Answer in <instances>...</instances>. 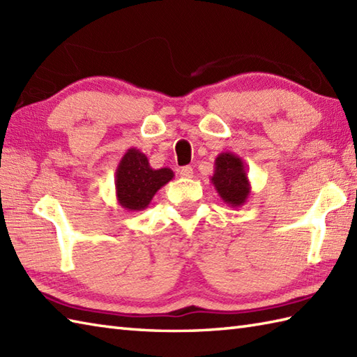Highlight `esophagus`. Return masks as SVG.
I'll list each match as a JSON object with an SVG mask.
<instances>
[{
    "label": "esophagus",
    "instance_id": "34e87169",
    "mask_svg": "<svg viewBox=\"0 0 357 357\" xmlns=\"http://www.w3.org/2000/svg\"><path fill=\"white\" fill-rule=\"evenodd\" d=\"M179 174H181V178H192L193 176V169L190 165H185L179 170Z\"/></svg>",
    "mask_w": 357,
    "mask_h": 357
}]
</instances>
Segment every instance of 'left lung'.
<instances>
[{"label":"left lung","mask_w":357,"mask_h":357,"mask_svg":"<svg viewBox=\"0 0 357 357\" xmlns=\"http://www.w3.org/2000/svg\"><path fill=\"white\" fill-rule=\"evenodd\" d=\"M218 195L230 207H241L247 202L252 185L245 172V164L242 158L224 151L215 159V173L210 176Z\"/></svg>","instance_id":"obj_1"}]
</instances>
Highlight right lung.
Returning a JSON list of instances; mask_svg holds the SVG:
<instances>
[{
  "mask_svg": "<svg viewBox=\"0 0 357 357\" xmlns=\"http://www.w3.org/2000/svg\"><path fill=\"white\" fill-rule=\"evenodd\" d=\"M172 169H151L149 158L138 149H128L121 158L115 173L116 199L128 211H141L149 207L159 188L173 179Z\"/></svg>",
  "mask_w": 357,
  "mask_h": 357,
  "instance_id": "add662e5",
  "label": "right lung"
}]
</instances>
